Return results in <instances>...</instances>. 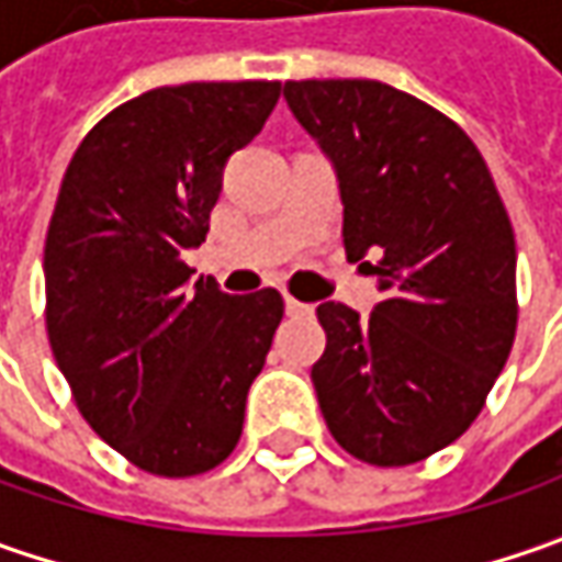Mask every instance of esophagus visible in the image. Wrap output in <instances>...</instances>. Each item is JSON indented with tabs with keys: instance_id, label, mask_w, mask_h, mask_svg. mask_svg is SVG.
<instances>
[{
	"instance_id": "1",
	"label": "esophagus",
	"mask_w": 562,
	"mask_h": 562,
	"mask_svg": "<svg viewBox=\"0 0 562 562\" xmlns=\"http://www.w3.org/2000/svg\"><path fill=\"white\" fill-rule=\"evenodd\" d=\"M284 306H288V313L291 315H313V303H303V300H296L291 293H284Z\"/></svg>"
}]
</instances>
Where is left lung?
<instances>
[{
    "label": "left lung",
    "mask_w": 562,
    "mask_h": 562,
    "mask_svg": "<svg viewBox=\"0 0 562 562\" xmlns=\"http://www.w3.org/2000/svg\"><path fill=\"white\" fill-rule=\"evenodd\" d=\"M335 162L347 259L378 274L369 318L322 303V416L362 463L413 465L482 413L516 337V237L482 153L428 102L381 80H288Z\"/></svg>",
    "instance_id": "1"
}]
</instances>
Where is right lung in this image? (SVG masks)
I'll return each mask as SVG.
<instances>
[{"instance_id": "1", "label": "right lung", "mask_w": 562, "mask_h": 562, "mask_svg": "<svg viewBox=\"0 0 562 562\" xmlns=\"http://www.w3.org/2000/svg\"><path fill=\"white\" fill-rule=\"evenodd\" d=\"M281 97L278 80L159 87L77 146L43 249L46 331L80 416L127 463L190 479L244 431L284 300L218 291L184 262L209 231L227 156Z\"/></svg>"}]
</instances>
